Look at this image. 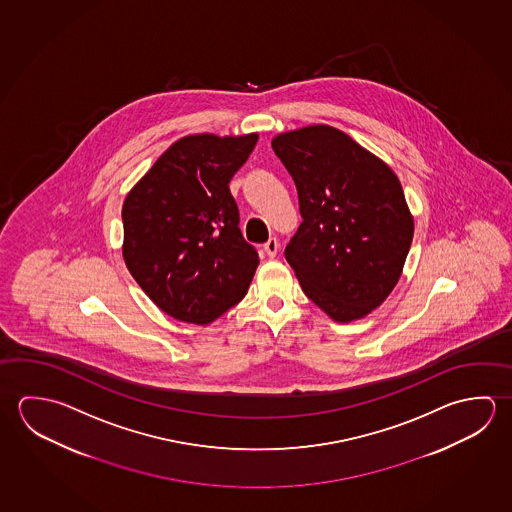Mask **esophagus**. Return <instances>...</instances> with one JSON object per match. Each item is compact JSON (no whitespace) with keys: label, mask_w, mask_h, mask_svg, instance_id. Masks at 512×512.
<instances>
[{"label":"esophagus","mask_w":512,"mask_h":512,"mask_svg":"<svg viewBox=\"0 0 512 512\" xmlns=\"http://www.w3.org/2000/svg\"><path fill=\"white\" fill-rule=\"evenodd\" d=\"M264 252L268 255L269 259L277 257L278 253V241L275 237H269L268 243L264 244Z\"/></svg>","instance_id":"esophagus-1"}]
</instances>
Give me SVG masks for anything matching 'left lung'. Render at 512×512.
I'll return each instance as SVG.
<instances>
[{"label": "left lung", "instance_id": "left-lung-1", "mask_svg": "<svg viewBox=\"0 0 512 512\" xmlns=\"http://www.w3.org/2000/svg\"><path fill=\"white\" fill-rule=\"evenodd\" d=\"M295 180L302 225L286 259L334 322L361 320L403 275L413 216L392 167L347 133L313 124L271 140Z\"/></svg>", "mask_w": 512, "mask_h": 512}]
</instances>
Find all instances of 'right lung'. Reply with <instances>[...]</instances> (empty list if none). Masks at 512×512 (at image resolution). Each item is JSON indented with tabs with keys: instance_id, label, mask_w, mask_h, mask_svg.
I'll return each mask as SVG.
<instances>
[{
	"instance_id": "add662e5",
	"label": "right lung",
	"mask_w": 512,
	"mask_h": 512,
	"mask_svg": "<svg viewBox=\"0 0 512 512\" xmlns=\"http://www.w3.org/2000/svg\"><path fill=\"white\" fill-rule=\"evenodd\" d=\"M259 135L176 140L127 192L122 257L154 304L207 325L243 300L259 255L239 230L228 183Z\"/></svg>"
}]
</instances>
